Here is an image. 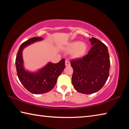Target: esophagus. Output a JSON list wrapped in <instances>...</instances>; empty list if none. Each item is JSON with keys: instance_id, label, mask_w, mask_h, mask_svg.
Here are the masks:
<instances>
[{"instance_id": "esophagus-1", "label": "esophagus", "mask_w": 129, "mask_h": 129, "mask_svg": "<svg viewBox=\"0 0 129 129\" xmlns=\"http://www.w3.org/2000/svg\"><path fill=\"white\" fill-rule=\"evenodd\" d=\"M65 65H66L67 67H69L71 66V63H70L69 60H65Z\"/></svg>"}]
</instances>
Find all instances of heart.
I'll return each instance as SVG.
<instances>
[{"instance_id":"obj_1","label":"heart","mask_w":129,"mask_h":129,"mask_svg":"<svg viewBox=\"0 0 129 129\" xmlns=\"http://www.w3.org/2000/svg\"><path fill=\"white\" fill-rule=\"evenodd\" d=\"M88 47L85 43L78 41H74L68 44L65 50L68 52H72V56L74 58L81 57L86 53Z\"/></svg>"}]
</instances>
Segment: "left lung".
Wrapping results in <instances>:
<instances>
[{"label":"left lung","mask_w":129,"mask_h":129,"mask_svg":"<svg viewBox=\"0 0 129 129\" xmlns=\"http://www.w3.org/2000/svg\"><path fill=\"white\" fill-rule=\"evenodd\" d=\"M93 45L82 58L71 61L73 69L72 82L78 92L92 94L100 90L109 75L110 62L108 48L96 38L89 39Z\"/></svg>","instance_id":"obj_1"}]
</instances>
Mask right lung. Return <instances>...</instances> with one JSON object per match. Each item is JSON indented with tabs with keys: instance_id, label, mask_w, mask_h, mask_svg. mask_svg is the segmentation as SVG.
I'll list each match as a JSON object with an SVG mask.
<instances>
[{
	"instance_id": "1",
	"label": "right lung",
	"mask_w": 129,
	"mask_h": 129,
	"mask_svg": "<svg viewBox=\"0 0 129 129\" xmlns=\"http://www.w3.org/2000/svg\"><path fill=\"white\" fill-rule=\"evenodd\" d=\"M40 38H33L21 44L17 52L15 64L17 75L20 82L29 92L40 94L49 91L54 88L58 77L65 68V60L62 59L57 64L49 62L44 67L36 72H29L24 67L23 51L32 44L43 40Z\"/></svg>"
}]
</instances>
